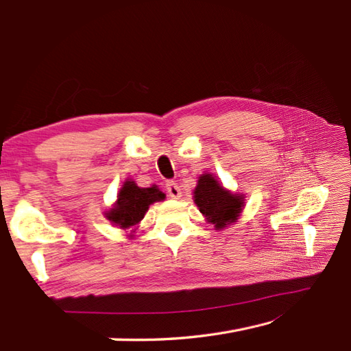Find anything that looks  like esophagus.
<instances>
[{"instance_id": "1", "label": "esophagus", "mask_w": 351, "mask_h": 351, "mask_svg": "<svg viewBox=\"0 0 351 351\" xmlns=\"http://www.w3.org/2000/svg\"><path fill=\"white\" fill-rule=\"evenodd\" d=\"M166 190H167V193H169L170 197H173V199L181 197V189L175 181H167L166 182Z\"/></svg>"}]
</instances>
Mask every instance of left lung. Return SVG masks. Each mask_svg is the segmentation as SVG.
I'll list each match as a JSON object with an SVG mask.
<instances>
[{
	"label": "left lung",
	"instance_id": "8db88e82",
	"mask_svg": "<svg viewBox=\"0 0 351 351\" xmlns=\"http://www.w3.org/2000/svg\"><path fill=\"white\" fill-rule=\"evenodd\" d=\"M195 202L207 221L222 230L223 226L237 221L242 211L243 199L230 193L213 175H202L195 189Z\"/></svg>",
	"mask_w": 351,
	"mask_h": 351
}]
</instances>
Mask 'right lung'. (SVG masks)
I'll return each mask as SVG.
<instances>
[{"label":"right lung","mask_w":351,"mask_h":351,"mask_svg":"<svg viewBox=\"0 0 351 351\" xmlns=\"http://www.w3.org/2000/svg\"><path fill=\"white\" fill-rule=\"evenodd\" d=\"M166 197L156 187L141 189L134 181H126L119 193L114 208L106 217L120 228H129L138 223L149 210V205Z\"/></svg>","instance_id":"right-lung-1"}]
</instances>
